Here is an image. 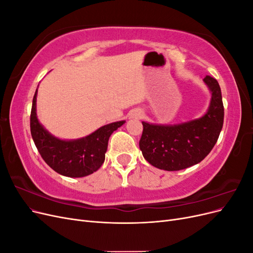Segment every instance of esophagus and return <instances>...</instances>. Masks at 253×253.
Instances as JSON below:
<instances>
[{
  "label": "esophagus",
  "instance_id": "obj_1",
  "mask_svg": "<svg viewBox=\"0 0 253 253\" xmlns=\"http://www.w3.org/2000/svg\"><path fill=\"white\" fill-rule=\"evenodd\" d=\"M131 116L133 118H141L143 116V112L141 110H134L131 113Z\"/></svg>",
  "mask_w": 253,
  "mask_h": 253
}]
</instances>
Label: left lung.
Masks as SVG:
<instances>
[{"mask_svg":"<svg viewBox=\"0 0 253 253\" xmlns=\"http://www.w3.org/2000/svg\"><path fill=\"white\" fill-rule=\"evenodd\" d=\"M211 99L202 117L176 125H156L142 121L139 148L149 164L166 171L192 167L209 154L224 124V105L218 82L206 76Z\"/></svg>","mask_w":253,"mask_h":253,"instance_id":"1","label":"left lung"}]
</instances>
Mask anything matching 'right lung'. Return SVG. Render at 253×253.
<instances>
[{
    "instance_id": "obj_1",
    "label": "right lung",
    "mask_w": 253,
    "mask_h": 253,
    "mask_svg": "<svg viewBox=\"0 0 253 253\" xmlns=\"http://www.w3.org/2000/svg\"><path fill=\"white\" fill-rule=\"evenodd\" d=\"M37 94L33 99L30 114V132L42 158L53 171L67 177H84L102 166L108 150L110 136L125 120L112 122L78 139H61L45 128L37 116Z\"/></svg>"
}]
</instances>
